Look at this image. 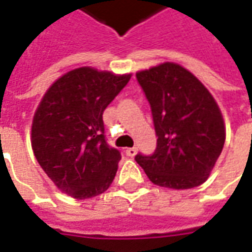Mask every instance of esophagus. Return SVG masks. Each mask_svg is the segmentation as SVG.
<instances>
[{"label":"esophagus","mask_w":252,"mask_h":252,"mask_svg":"<svg viewBox=\"0 0 252 252\" xmlns=\"http://www.w3.org/2000/svg\"><path fill=\"white\" fill-rule=\"evenodd\" d=\"M136 154H137V148H136V147H129V148H126V155L130 157V158H133Z\"/></svg>","instance_id":"esophagus-1"}]
</instances>
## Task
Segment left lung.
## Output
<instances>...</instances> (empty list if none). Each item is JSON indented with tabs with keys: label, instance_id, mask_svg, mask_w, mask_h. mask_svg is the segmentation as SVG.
Listing matches in <instances>:
<instances>
[{
	"label": "left lung",
	"instance_id": "8db88e82",
	"mask_svg": "<svg viewBox=\"0 0 252 252\" xmlns=\"http://www.w3.org/2000/svg\"><path fill=\"white\" fill-rule=\"evenodd\" d=\"M151 106L157 148L136 155L154 185L186 190L202 185L222 153L226 130L220 109L204 84L183 66L165 62L138 72Z\"/></svg>",
	"mask_w": 252,
	"mask_h": 252
}]
</instances>
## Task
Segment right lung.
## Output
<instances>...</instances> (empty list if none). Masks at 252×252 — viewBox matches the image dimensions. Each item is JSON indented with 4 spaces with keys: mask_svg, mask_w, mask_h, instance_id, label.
<instances>
[{
    "mask_svg": "<svg viewBox=\"0 0 252 252\" xmlns=\"http://www.w3.org/2000/svg\"><path fill=\"white\" fill-rule=\"evenodd\" d=\"M130 75L84 66L67 72L44 94L32 125L35 159L61 191L77 200L114 182L121 153L106 143L102 114Z\"/></svg>",
    "mask_w": 252,
    "mask_h": 252,
    "instance_id": "add662e5",
    "label": "right lung"
}]
</instances>
